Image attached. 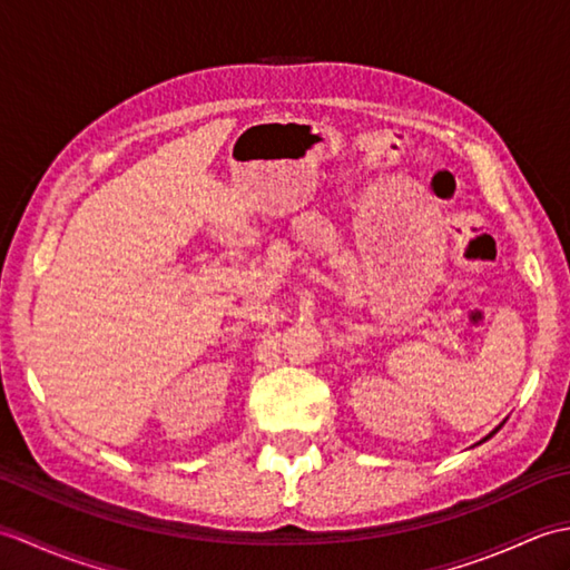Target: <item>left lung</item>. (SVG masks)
<instances>
[{"label": "left lung", "mask_w": 570, "mask_h": 570, "mask_svg": "<svg viewBox=\"0 0 570 570\" xmlns=\"http://www.w3.org/2000/svg\"><path fill=\"white\" fill-rule=\"evenodd\" d=\"M498 431H500V429H494V431H492L490 435H494V433H498ZM490 435H485V439H482V441H488V439H490ZM482 441H480V443H482Z\"/></svg>", "instance_id": "left-lung-1"}]
</instances>
